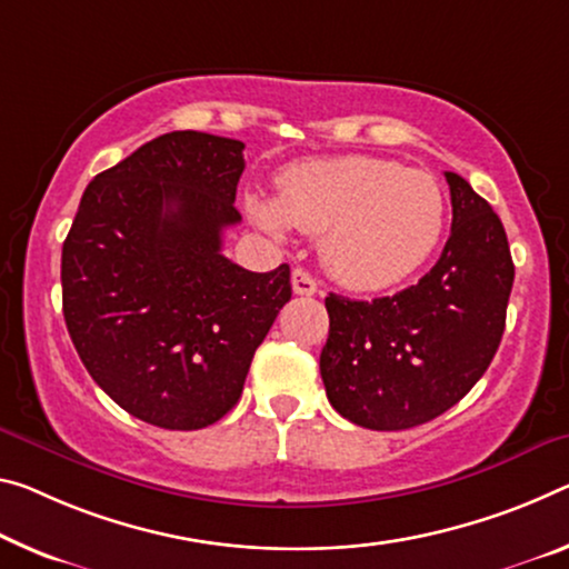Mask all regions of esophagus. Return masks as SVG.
Returning <instances> with one entry per match:
<instances>
[{"label":"esophagus","mask_w":569,"mask_h":569,"mask_svg":"<svg viewBox=\"0 0 569 569\" xmlns=\"http://www.w3.org/2000/svg\"><path fill=\"white\" fill-rule=\"evenodd\" d=\"M291 286H293V293L296 296H313L319 291V283L317 278H313L309 270L303 268H296L291 273Z\"/></svg>","instance_id":"34e87169"}]
</instances>
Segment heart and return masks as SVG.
<instances>
[{
	"label": "heart",
	"mask_w": 569,
	"mask_h": 569,
	"mask_svg": "<svg viewBox=\"0 0 569 569\" xmlns=\"http://www.w3.org/2000/svg\"><path fill=\"white\" fill-rule=\"evenodd\" d=\"M248 212L273 238L299 228L321 236V260L339 283L382 291L412 276L436 250L446 222L438 179L392 159H309L278 174V202L248 197Z\"/></svg>",
	"instance_id": "heart-1"
}]
</instances>
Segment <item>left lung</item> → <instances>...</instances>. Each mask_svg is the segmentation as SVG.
<instances>
[{
    "label": "left lung",
    "mask_w": 569,
    "mask_h": 569,
    "mask_svg": "<svg viewBox=\"0 0 569 569\" xmlns=\"http://www.w3.org/2000/svg\"><path fill=\"white\" fill-rule=\"evenodd\" d=\"M450 238L418 283L355 301L329 293L321 380L331 408L369 430L422 426L463 398L489 369L513 286L499 214L463 177L446 171Z\"/></svg>",
    "instance_id": "8db88e82"
}]
</instances>
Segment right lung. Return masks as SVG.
Listing matches in <instances>:
<instances>
[{"label":"right lung","instance_id":"1","mask_svg":"<svg viewBox=\"0 0 569 569\" xmlns=\"http://www.w3.org/2000/svg\"><path fill=\"white\" fill-rule=\"evenodd\" d=\"M246 143L171 131L86 187L62 242V317L80 362L126 412L200 430L236 408L252 355L291 301V268L222 256L240 222Z\"/></svg>","mask_w":569,"mask_h":569}]
</instances>
